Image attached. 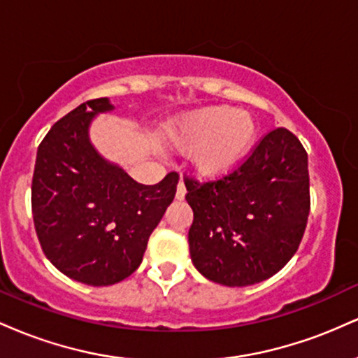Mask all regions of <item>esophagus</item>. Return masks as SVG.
<instances>
[{"mask_svg":"<svg viewBox=\"0 0 358 358\" xmlns=\"http://www.w3.org/2000/svg\"><path fill=\"white\" fill-rule=\"evenodd\" d=\"M185 193H187V188H185V183L182 182V180H180L178 187H176V200H183Z\"/></svg>","mask_w":358,"mask_h":358,"instance_id":"obj_1","label":"esophagus"}]
</instances>
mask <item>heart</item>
Segmentation results:
<instances>
[{
  "label": "heart",
  "instance_id": "b5f03b06",
  "mask_svg": "<svg viewBox=\"0 0 358 358\" xmlns=\"http://www.w3.org/2000/svg\"><path fill=\"white\" fill-rule=\"evenodd\" d=\"M256 131V122L245 110L212 106L180 119L171 141L182 150H195L193 165L212 176L229 171L249 153Z\"/></svg>",
  "mask_w": 358,
  "mask_h": 358
}]
</instances>
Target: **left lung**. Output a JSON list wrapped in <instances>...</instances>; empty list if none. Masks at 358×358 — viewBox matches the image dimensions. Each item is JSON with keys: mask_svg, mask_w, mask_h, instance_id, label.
<instances>
[{"mask_svg": "<svg viewBox=\"0 0 358 358\" xmlns=\"http://www.w3.org/2000/svg\"><path fill=\"white\" fill-rule=\"evenodd\" d=\"M193 266L224 286L264 281L294 256L310 215L308 155L286 127L257 141L231 171L199 182L185 175Z\"/></svg>", "mask_w": 358, "mask_h": 358, "instance_id": "1", "label": "left lung"}]
</instances>
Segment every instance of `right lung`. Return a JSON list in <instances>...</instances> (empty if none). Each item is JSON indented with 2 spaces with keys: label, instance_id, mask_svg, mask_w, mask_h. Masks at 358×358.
Masks as SVG:
<instances>
[{
  "label": "right lung",
  "instance_id": "obj_1",
  "mask_svg": "<svg viewBox=\"0 0 358 358\" xmlns=\"http://www.w3.org/2000/svg\"><path fill=\"white\" fill-rule=\"evenodd\" d=\"M110 109L101 97L57 121L40 143L31 180L43 254L65 276L89 286L116 285L139 268L178 185L176 171L143 185L101 158L89 141V124Z\"/></svg>",
  "mask_w": 358,
  "mask_h": 358
}]
</instances>
